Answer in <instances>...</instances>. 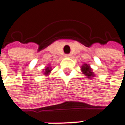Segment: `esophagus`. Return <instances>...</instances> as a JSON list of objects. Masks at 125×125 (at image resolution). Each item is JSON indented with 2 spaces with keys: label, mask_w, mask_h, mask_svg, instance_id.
Instances as JSON below:
<instances>
[{
  "label": "esophagus",
  "mask_w": 125,
  "mask_h": 125,
  "mask_svg": "<svg viewBox=\"0 0 125 125\" xmlns=\"http://www.w3.org/2000/svg\"><path fill=\"white\" fill-rule=\"evenodd\" d=\"M72 56V54H66V57H67V58H70Z\"/></svg>",
  "instance_id": "34e87169"
}]
</instances>
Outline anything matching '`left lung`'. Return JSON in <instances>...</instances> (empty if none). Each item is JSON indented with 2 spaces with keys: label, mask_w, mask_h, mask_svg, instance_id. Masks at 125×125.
I'll return each mask as SVG.
<instances>
[{
  "label": "left lung",
  "mask_w": 125,
  "mask_h": 125,
  "mask_svg": "<svg viewBox=\"0 0 125 125\" xmlns=\"http://www.w3.org/2000/svg\"><path fill=\"white\" fill-rule=\"evenodd\" d=\"M81 71L83 72V74L84 75H85V77H87L88 79H92L93 77H95V74L93 72L90 66L87 63H83L81 66Z\"/></svg>",
  "instance_id": "8db88e82"
}]
</instances>
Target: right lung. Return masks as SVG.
<instances>
[{"instance_id":"obj_1","label":"right lung","mask_w":125,"mask_h":125,"mask_svg":"<svg viewBox=\"0 0 125 125\" xmlns=\"http://www.w3.org/2000/svg\"><path fill=\"white\" fill-rule=\"evenodd\" d=\"M51 70H52V68H51V65L48 64V66L45 69L42 70V73H43V74H45V76H48V75H49L50 73L51 72Z\"/></svg>"}]
</instances>
